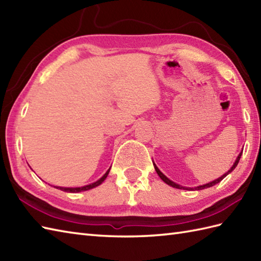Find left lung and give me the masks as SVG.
Instances as JSON below:
<instances>
[{"label":"left lung","mask_w":261,"mask_h":261,"mask_svg":"<svg viewBox=\"0 0 261 261\" xmlns=\"http://www.w3.org/2000/svg\"><path fill=\"white\" fill-rule=\"evenodd\" d=\"M241 154H242V151L238 154V157H237V159H236V162H234V164L232 165V167L226 171V173L224 174V175H222L221 177H219L218 179H215V180H212V181H210V182H207V184H204V185H199V186H196V187H184V186H180V185H178V184H176V182H174L173 180H170L169 178H167V177H166L162 171L159 170V168L157 167L156 166V164H153V167H154V169H156V171H157V174H158V176L160 177V178H162L166 184L167 185H169V186H171V187H175V188H179V190H186V191H199V190H204V188H207V187H212V186H214L215 184H218V182H220L221 180H222L225 176H228L232 170H233L236 167H237V165H238V163H239V160H240V158H241Z\"/></svg>","instance_id":"8db88e82"}]
</instances>
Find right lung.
Instances as JSON below:
<instances>
[{
  "label": "right lung",
  "mask_w": 261,
  "mask_h": 261,
  "mask_svg": "<svg viewBox=\"0 0 261 261\" xmlns=\"http://www.w3.org/2000/svg\"><path fill=\"white\" fill-rule=\"evenodd\" d=\"M110 169H111V168H109V170L101 177V178H99V179L96 180V181L92 182V184H88V185L82 186V187H60V186H55V187L58 188V190H60V191L68 192V193H80V192H85V191H88V190H92V188H94V187H96V186L102 184V182L105 180V178H107V177H108V175H109V173H110Z\"/></svg>",
  "instance_id": "1"
}]
</instances>
